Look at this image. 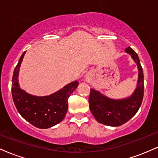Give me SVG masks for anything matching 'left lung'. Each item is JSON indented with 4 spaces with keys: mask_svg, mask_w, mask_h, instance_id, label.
Listing matches in <instances>:
<instances>
[{
    "mask_svg": "<svg viewBox=\"0 0 158 158\" xmlns=\"http://www.w3.org/2000/svg\"><path fill=\"white\" fill-rule=\"evenodd\" d=\"M126 51L131 57L138 67V83L135 93L131 97L122 100H113L102 95L99 92L90 89L89 106L91 113L97 122L109 126H119L128 122L135 115L142 103L144 94L143 71L137 54L128 47Z\"/></svg>",
    "mask_w": 158,
    "mask_h": 158,
    "instance_id": "obj_1",
    "label": "left lung"
}]
</instances>
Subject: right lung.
Here are the masks:
<instances>
[{
  "label": "right lung",
  "mask_w": 158,
  "mask_h": 158,
  "mask_svg": "<svg viewBox=\"0 0 158 158\" xmlns=\"http://www.w3.org/2000/svg\"><path fill=\"white\" fill-rule=\"evenodd\" d=\"M26 51L23 52L16 65L12 76V95L15 106L21 117L39 128H48L64 118L68 108V98L76 88L77 81L70 83L62 89L46 97H35L19 88L18 76L20 65Z\"/></svg>",
  "instance_id": "right-lung-1"
}]
</instances>
